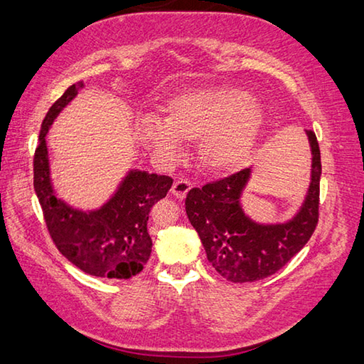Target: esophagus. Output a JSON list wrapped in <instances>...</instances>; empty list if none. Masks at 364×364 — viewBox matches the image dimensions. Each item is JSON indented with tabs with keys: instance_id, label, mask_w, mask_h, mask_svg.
Here are the masks:
<instances>
[{
	"instance_id": "esophagus-1",
	"label": "esophagus",
	"mask_w": 364,
	"mask_h": 364,
	"mask_svg": "<svg viewBox=\"0 0 364 364\" xmlns=\"http://www.w3.org/2000/svg\"><path fill=\"white\" fill-rule=\"evenodd\" d=\"M190 188H192V183L187 178H177V181L172 183V188L171 192L174 196H177L178 200H183L187 196V193L190 192Z\"/></svg>"
}]
</instances>
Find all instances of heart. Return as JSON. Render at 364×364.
Here are the masks:
<instances>
[{
	"label": "heart",
	"mask_w": 364,
	"mask_h": 364,
	"mask_svg": "<svg viewBox=\"0 0 364 364\" xmlns=\"http://www.w3.org/2000/svg\"><path fill=\"white\" fill-rule=\"evenodd\" d=\"M163 119L143 117L136 136L158 158L174 161L182 141L196 140L201 168L214 174L240 166L252 151L264 122L259 101L232 87L193 88L163 105Z\"/></svg>",
	"instance_id": "obj_1"
}]
</instances>
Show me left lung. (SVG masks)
<instances>
[{"mask_svg": "<svg viewBox=\"0 0 364 364\" xmlns=\"http://www.w3.org/2000/svg\"><path fill=\"white\" fill-rule=\"evenodd\" d=\"M311 146V183L305 203L284 224H258L245 216L240 195L250 169L192 188L186 198L190 224L198 232L208 261L223 277L243 284L276 274L311 238L319 219L321 151L313 130H306Z\"/></svg>", "mask_w": 364, "mask_h": 364, "instance_id": "obj_1", "label": "left lung"}]
</instances>
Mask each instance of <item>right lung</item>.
Returning <instances> with one entry per match:
<instances>
[{
    "instance_id": "1",
    "label": "right lung",
    "mask_w": 364,
    "mask_h": 364,
    "mask_svg": "<svg viewBox=\"0 0 364 364\" xmlns=\"http://www.w3.org/2000/svg\"><path fill=\"white\" fill-rule=\"evenodd\" d=\"M82 87L83 82L70 85L41 122L33 156V188L48 232L63 256L90 276L130 279L150 259L153 242L146 229L148 214L154 203L168 195L172 178L130 171L108 203L87 213L74 210L58 198L50 178L46 134Z\"/></svg>"
}]
</instances>
